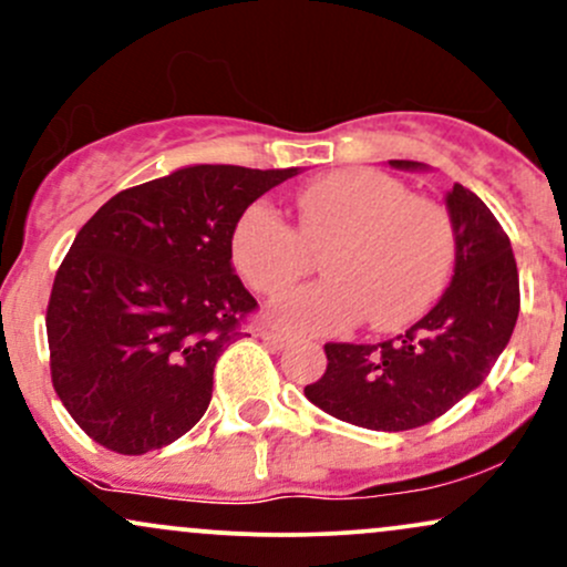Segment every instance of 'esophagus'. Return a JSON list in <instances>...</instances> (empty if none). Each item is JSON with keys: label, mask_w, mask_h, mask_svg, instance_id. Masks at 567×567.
<instances>
[{"label": "esophagus", "mask_w": 567, "mask_h": 567, "mask_svg": "<svg viewBox=\"0 0 567 567\" xmlns=\"http://www.w3.org/2000/svg\"><path fill=\"white\" fill-rule=\"evenodd\" d=\"M261 338L266 343H269V347H275V349H282L285 343L290 341V333L285 328H277V324H269V328H264L261 330Z\"/></svg>", "instance_id": "1"}]
</instances>
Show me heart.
<instances>
[{
  "mask_svg": "<svg viewBox=\"0 0 567 567\" xmlns=\"http://www.w3.org/2000/svg\"><path fill=\"white\" fill-rule=\"evenodd\" d=\"M298 231L275 207H245L229 237L231 264L247 288L277 298L322 252L328 279L290 292L279 320L301 330H343L365 317L389 330L413 320L445 288L455 237L440 202L402 181L351 167L311 181L296 197Z\"/></svg>",
  "mask_w": 567,
  "mask_h": 567,
  "instance_id": "heart-1",
  "label": "heart"
}]
</instances>
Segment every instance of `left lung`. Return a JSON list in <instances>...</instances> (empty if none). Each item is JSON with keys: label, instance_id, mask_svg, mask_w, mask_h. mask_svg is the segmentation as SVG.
I'll return each mask as SVG.
<instances>
[{"label": "left lung", "instance_id": "left-lung-1", "mask_svg": "<svg viewBox=\"0 0 567 567\" xmlns=\"http://www.w3.org/2000/svg\"><path fill=\"white\" fill-rule=\"evenodd\" d=\"M396 171L421 162L389 159ZM455 269L451 288L405 333L381 343H324L328 368L303 394L347 424L405 432L440 419L487 379L519 315L517 261L477 194L447 192Z\"/></svg>", "mask_w": 567, "mask_h": 567}]
</instances>
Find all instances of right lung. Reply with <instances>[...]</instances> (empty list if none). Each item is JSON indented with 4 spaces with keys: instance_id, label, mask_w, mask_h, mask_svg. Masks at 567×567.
Segmentation results:
<instances>
[{
    "instance_id": "add662e5",
    "label": "right lung",
    "mask_w": 567,
    "mask_h": 567,
    "mask_svg": "<svg viewBox=\"0 0 567 567\" xmlns=\"http://www.w3.org/2000/svg\"><path fill=\"white\" fill-rule=\"evenodd\" d=\"M292 175L184 167L125 188L82 226L58 266L48 343L55 392L90 440L143 455L205 415L218 357L258 309L234 275L231 229Z\"/></svg>"
}]
</instances>
